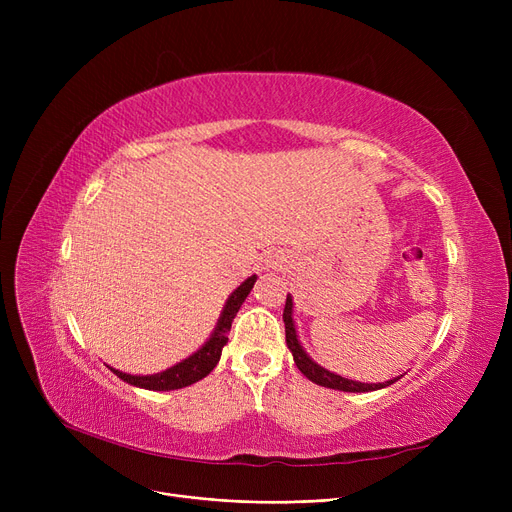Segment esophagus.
Listing matches in <instances>:
<instances>
[{"label": "esophagus", "mask_w": 512, "mask_h": 512, "mask_svg": "<svg viewBox=\"0 0 512 512\" xmlns=\"http://www.w3.org/2000/svg\"><path fill=\"white\" fill-rule=\"evenodd\" d=\"M270 267H274V270H276V267H278V261H270Z\"/></svg>", "instance_id": "obj_1"}]
</instances>
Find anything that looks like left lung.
Listing matches in <instances>:
<instances>
[{
  "label": "left lung",
  "mask_w": 512,
  "mask_h": 512,
  "mask_svg": "<svg viewBox=\"0 0 512 512\" xmlns=\"http://www.w3.org/2000/svg\"><path fill=\"white\" fill-rule=\"evenodd\" d=\"M284 330H286V344L290 348V353L294 357V363H297V367L301 369V373L305 375V378H309L311 382L319 384V386H326V388H332V390H342V392H371V390H380V388H386L390 384H394L396 380L400 378H394V380H388L384 384H361V382H353V380H346V378H340V375L336 373H330L328 369L319 367L317 363H313L307 353L303 351V346L299 344V338H297V332H294V321H292V299L290 294L286 297V305H284Z\"/></svg>",
  "instance_id": "left-lung-1"
}]
</instances>
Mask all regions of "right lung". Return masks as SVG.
<instances>
[{"instance_id": "right-lung-1", "label": "right lung", "mask_w": 512, "mask_h": 512, "mask_svg": "<svg viewBox=\"0 0 512 512\" xmlns=\"http://www.w3.org/2000/svg\"><path fill=\"white\" fill-rule=\"evenodd\" d=\"M255 280H257V276L247 278L230 294V299L226 301V307L222 311V317L218 319V328L213 330L211 338L205 342L203 348H199V351L193 357H188L186 361H182V363H178V365H174L166 371H161V373H155V375H128V373H122L118 369H112V367L110 369L126 384L139 386V388H145V390H178V388L191 386V384L203 380L205 375L215 365H218L222 348L228 342V330L232 328V319L236 317L240 305L245 303L247 294L251 292Z\"/></svg>"}]
</instances>
